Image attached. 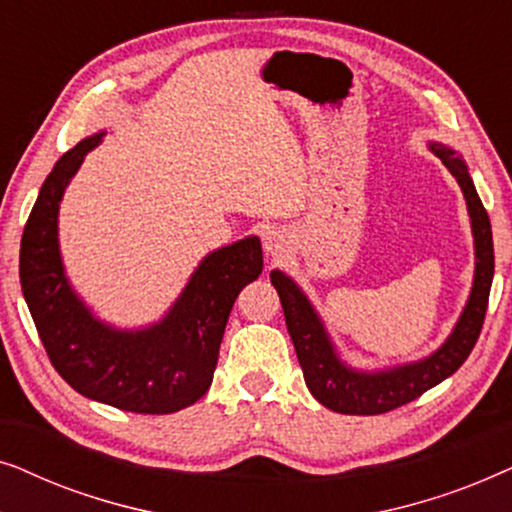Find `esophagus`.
Wrapping results in <instances>:
<instances>
[{"label":"esophagus","mask_w":512,"mask_h":512,"mask_svg":"<svg viewBox=\"0 0 512 512\" xmlns=\"http://www.w3.org/2000/svg\"><path fill=\"white\" fill-rule=\"evenodd\" d=\"M289 244H291L289 235H286V230L282 228H270L263 233V247L272 258L284 256L286 251H289Z\"/></svg>","instance_id":"34e87169"}]
</instances>
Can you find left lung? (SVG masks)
Segmentation results:
<instances>
[{
	"mask_svg": "<svg viewBox=\"0 0 512 512\" xmlns=\"http://www.w3.org/2000/svg\"><path fill=\"white\" fill-rule=\"evenodd\" d=\"M429 149L443 160L452 172L466 198L468 216H471L473 247H475V272L471 296L461 310L452 333L436 352L424 359L403 363V366L384 370H359L340 359L324 321L314 310L310 298L282 270L270 272V282L282 300L286 328L296 347L298 363L303 368L305 384L321 405L342 415H382L401 405L415 401L436 387L447 377L457 373L461 363L473 352L478 335L485 321L489 289L494 279V244L492 223L482 207L480 195L475 191L468 165L459 153L440 142H429Z\"/></svg>",
	"mask_w": 512,
	"mask_h": 512,
	"instance_id": "obj_1",
	"label": "left lung"
}]
</instances>
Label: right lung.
Wrapping results in <instances>:
<instances>
[{
    "label": "right lung",
    "instance_id": "1",
    "mask_svg": "<svg viewBox=\"0 0 512 512\" xmlns=\"http://www.w3.org/2000/svg\"><path fill=\"white\" fill-rule=\"evenodd\" d=\"M104 135L81 139L46 177L20 240V286L69 387L125 412L170 415L207 394L235 298L263 272L261 240L249 235L207 254L156 324L116 328L97 319L65 275L58 214L69 181Z\"/></svg>",
    "mask_w": 512,
    "mask_h": 512
}]
</instances>
